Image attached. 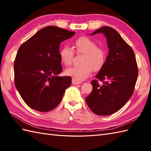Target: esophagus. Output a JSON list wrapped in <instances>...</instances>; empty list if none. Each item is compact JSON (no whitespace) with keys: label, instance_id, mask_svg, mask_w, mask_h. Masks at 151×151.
Listing matches in <instances>:
<instances>
[{"label":"esophagus","instance_id":"obj_1","mask_svg":"<svg viewBox=\"0 0 151 151\" xmlns=\"http://www.w3.org/2000/svg\"><path fill=\"white\" fill-rule=\"evenodd\" d=\"M72 84H73V85L80 84H81V82H78V81H75V80H74V79H72Z\"/></svg>","mask_w":151,"mask_h":151}]
</instances>
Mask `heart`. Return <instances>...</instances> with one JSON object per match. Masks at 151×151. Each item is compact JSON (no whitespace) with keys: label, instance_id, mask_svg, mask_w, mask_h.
I'll return each mask as SVG.
<instances>
[{"label":"heart","instance_id":"heart-1","mask_svg":"<svg viewBox=\"0 0 151 151\" xmlns=\"http://www.w3.org/2000/svg\"><path fill=\"white\" fill-rule=\"evenodd\" d=\"M74 49L77 54H84L80 66H73L65 69L67 76L81 82L87 78L91 75L93 69H100L105 62V52L104 50L98 47L94 41L86 36L78 37L74 43ZM74 51L68 46H64L60 52L62 62L65 65H69L72 63Z\"/></svg>","mask_w":151,"mask_h":151}]
</instances>
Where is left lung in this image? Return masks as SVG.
I'll return each mask as SVG.
<instances>
[{"label":"left lung","instance_id":"left-lung-1","mask_svg":"<svg viewBox=\"0 0 151 151\" xmlns=\"http://www.w3.org/2000/svg\"><path fill=\"white\" fill-rule=\"evenodd\" d=\"M99 33L106 38L108 55L97 80L91 81L92 91L86 101L94 114L108 115L119 110L132 95L138 70L132 49L116 30L102 27L91 35ZM97 79L104 84L99 85Z\"/></svg>","mask_w":151,"mask_h":151}]
</instances>
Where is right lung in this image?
I'll return each instance as SVG.
<instances>
[{
	"instance_id": "1",
	"label": "right lung",
	"mask_w": 151,
	"mask_h": 151,
	"mask_svg": "<svg viewBox=\"0 0 151 151\" xmlns=\"http://www.w3.org/2000/svg\"><path fill=\"white\" fill-rule=\"evenodd\" d=\"M75 32L54 26L45 27L19 48L14 62L15 87L30 108L39 111L53 110L60 104L70 76L62 71L60 45Z\"/></svg>"
}]
</instances>
